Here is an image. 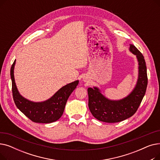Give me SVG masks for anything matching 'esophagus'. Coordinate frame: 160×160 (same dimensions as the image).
Masks as SVG:
<instances>
[{
	"mask_svg": "<svg viewBox=\"0 0 160 160\" xmlns=\"http://www.w3.org/2000/svg\"><path fill=\"white\" fill-rule=\"evenodd\" d=\"M82 81L83 82H85L86 83H88L89 82V78L88 77H86V76H84L82 78Z\"/></svg>",
	"mask_w": 160,
	"mask_h": 160,
	"instance_id": "esophagus-1",
	"label": "esophagus"
}]
</instances>
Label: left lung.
<instances>
[{
    "mask_svg": "<svg viewBox=\"0 0 160 160\" xmlns=\"http://www.w3.org/2000/svg\"><path fill=\"white\" fill-rule=\"evenodd\" d=\"M129 50L136 55L139 66L136 84L127 97L111 100L106 97L98 87L88 88L89 110L98 121L113 123L129 118L136 112L145 96L148 78L144 57L133 45H130Z\"/></svg>",
    "mask_w": 160,
    "mask_h": 160,
    "instance_id": "1",
    "label": "left lung"
}]
</instances>
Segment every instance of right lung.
Instances as JSON below:
<instances>
[{"instance_id":"obj_1","label":"right lung","mask_w":160,"mask_h":160,"mask_svg":"<svg viewBox=\"0 0 160 160\" xmlns=\"http://www.w3.org/2000/svg\"><path fill=\"white\" fill-rule=\"evenodd\" d=\"M14 61L10 70L12 82V93L16 106L25 115L34 122L50 123L56 121L63 115L67 99L78 86L79 80L68 83L50 98L42 102H33L22 97L17 88L14 78Z\"/></svg>"}]
</instances>
